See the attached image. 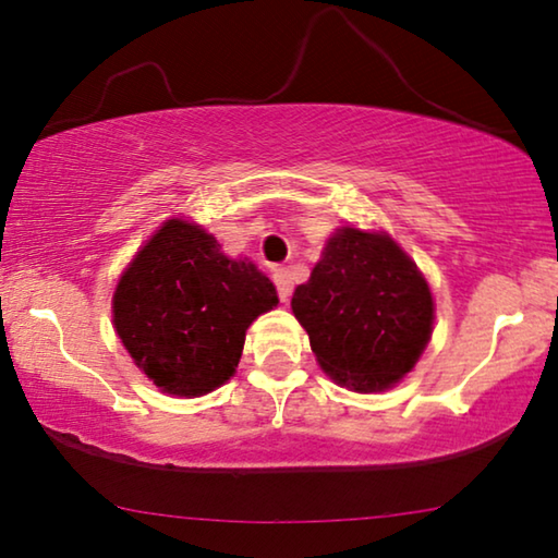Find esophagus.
Returning a JSON list of instances; mask_svg holds the SVG:
<instances>
[{
  "instance_id": "34e87169",
  "label": "esophagus",
  "mask_w": 558,
  "mask_h": 558,
  "mask_svg": "<svg viewBox=\"0 0 558 558\" xmlns=\"http://www.w3.org/2000/svg\"><path fill=\"white\" fill-rule=\"evenodd\" d=\"M272 280H276V286H278L280 301L288 303L290 295H293V280H290V272L286 268L272 270Z\"/></svg>"
}]
</instances>
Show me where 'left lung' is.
Segmentation results:
<instances>
[{
  "label": "left lung",
  "mask_w": 558,
  "mask_h": 558,
  "mask_svg": "<svg viewBox=\"0 0 558 558\" xmlns=\"http://www.w3.org/2000/svg\"><path fill=\"white\" fill-rule=\"evenodd\" d=\"M290 307L320 368L359 393L396 386L434 332L428 282L388 232H332Z\"/></svg>",
  "instance_id": "obj_1"
}]
</instances>
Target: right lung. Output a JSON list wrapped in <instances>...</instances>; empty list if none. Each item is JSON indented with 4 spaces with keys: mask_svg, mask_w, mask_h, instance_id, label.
<instances>
[{
    "mask_svg": "<svg viewBox=\"0 0 558 558\" xmlns=\"http://www.w3.org/2000/svg\"><path fill=\"white\" fill-rule=\"evenodd\" d=\"M278 305L247 260H232L195 222L172 218L147 240L114 288V330L162 393L197 398L235 373L245 330Z\"/></svg>",
    "mask_w": 558,
    "mask_h": 558,
    "instance_id": "obj_1",
    "label": "right lung"
}]
</instances>
